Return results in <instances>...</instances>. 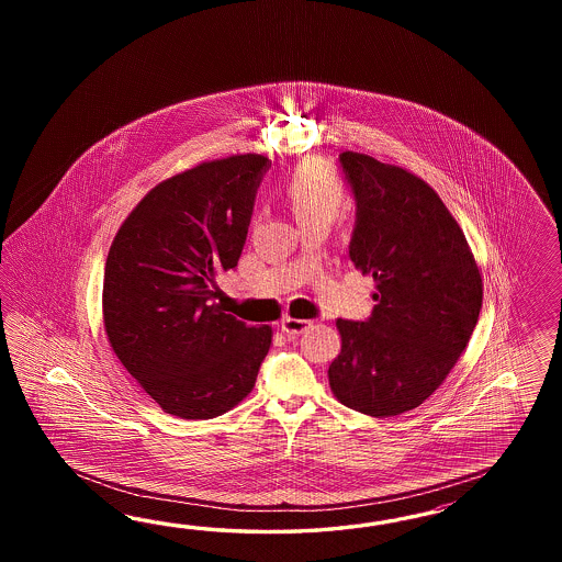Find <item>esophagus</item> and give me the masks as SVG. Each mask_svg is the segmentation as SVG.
I'll return each instance as SVG.
<instances>
[{"label":"esophagus","instance_id":"obj_1","mask_svg":"<svg viewBox=\"0 0 562 562\" xmlns=\"http://www.w3.org/2000/svg\"><path fill=\"white\" fill-rule=\"evenodd\" d=\"M306 327H311V322H306V319L286 317V319L282 322V331H286L289 336H299V334L305 331Z\"/></svg>","mask_w":562,"mask_h":562}]
</instances>
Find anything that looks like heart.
Listing matches in <instances>:
<instances>
[{
  "label": "heart",
  "instance_id": "b5f03b06",
  "mask_svg": "<svg viewBox=\"0 0 562 562\" xmlns=\"http://www.w3.org/2000/svg\"><path fill=\"white\" fill-rule=\"evenodd\" d=\"M280 195L303 226L329 224L346 200V183L334 162L308 158L284 177Z\"/></svg>",
  "mask_w": 562,
  "mask_h": 562
}]
</instances>
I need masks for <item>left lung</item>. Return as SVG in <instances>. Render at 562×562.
<instances>
[{"label": "left lung", "instance_id": "left-lung-1", "mask_svg": "<svg viewBox=\"0 0 562 562\" xmlns=\"http://www.w3.org/2000/svg\"><path fill=\"white\" fill-rule=\"evenodd\" d=\"M357 198L350 259L376 292L367 322L338 319L329 387L374 418L418 408L460 360L482 308V273L458 221L418 175L341 153Z\"/></svg>", "mask_w": 562, "mask_h": 562}]
</instances>
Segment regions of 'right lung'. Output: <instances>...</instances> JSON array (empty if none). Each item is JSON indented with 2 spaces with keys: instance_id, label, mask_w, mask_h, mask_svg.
<instances>
[{
  "instance_id": "1",
  "label": "right lung",
  "mask_w": 562,
  "mask_h": 562,
  "mask_svg": "<svg viewBox=\"0 0 562 562\" xmlns=\"http://www.w3.org/2000/svg\"><path fill=\"white\" fill-rule=\"evenodd\" d=\"M263 154L204 160L150 189L111 243L102 322L113 352L154 402L183 420L235 408L272 346L212 303L216 276L237 266Z\"/></svg>"
}]
</instances>
